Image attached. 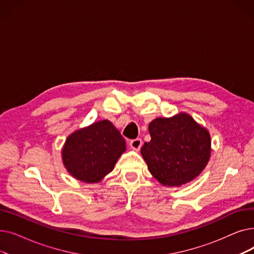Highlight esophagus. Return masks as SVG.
Wrapping results in <instances>:
<instances>
[{"label": "esophagus", "instance_id": "1", "mask_svg": "<svg viewBox=\"0 0 254 254\" xmlns=\"http://www.w3.org/2000/svg\"><path fill=\"white\" fill-rule=\"evenodd\" d=\"M129 146H130L131 149H134V150L138 151V150H140L141 146H142V140H141V139L131 140V141L129 142Z\"/></svg>", "mask_w": 254, "mask_h": 254}]
</instances>
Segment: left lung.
<instances>
[{"instance_id":"obj_1","label":"left lung","mask_w":254,"mask_h":254,"mask_svg":"<svg viewBox=\"0 0 254 254\" xmlns=\"http://www.w3.org/2000/svg\"><path fill=\"white\" fill-rule=\"evenodd\" d=\"M150 142L141 154L151 175L164 186H181L195 179L211 155L209 130L188 113L153 119L148 127Z\"/></svg>"}]
</instances>
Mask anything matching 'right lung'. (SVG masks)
Instances as JSON below:
<instances>
[{
	"mask_svg": "<svg viewBox=\"0 0 254 254\" xmlns=\"http://www.w3.org/2000/svg\"><path fill=\"white\" fill-rule=\"evenodd\" d=\"M126 147L113 124L100 120L68 136L62 149L63 164L75 179L98 183L112 172Z\"/></svg>",
	"mask_w": 254,
	"mask_h": 254,
	"instance_id": "1",
	"label": "right lung"
}]
</instances>
